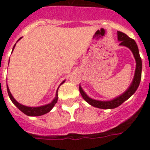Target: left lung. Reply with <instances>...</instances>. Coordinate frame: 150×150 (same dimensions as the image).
Segmentation results:
<instances>
[{
  "label": "left lung",
  "instance_id": "8db88e82",
  "mask_svg": "<svg viewBox=\"0 0 150 150\" xmlns=\"http://www.w3.org/2000/svg\"><path fill=\"white\" fill-rule=\"evenodd\" d=\"M117 39H118L119 41H121L120 45L125 46V47H128L132 51L133 54H134L135 61H136V68H135V76H134L132 83L130 87L128 88V90L125 93H124L121 96L117 97L116 99L110 100V101H99V100H95L89 98V96L85 93L84 91L82 90V89L80 86V93L83 97V99L87 103H89L90 105L95 107H98L100 109H114V108L119 107L125 100H128L130 96H132L133 94L135 93V92L136 91V89H138V87L139 86L140 81H141V77H142V60H141V57H140L139 48H138V46L135 43V41L133 39L128 37L125 33H123L121 32H117Z\"/></svg>",
  "mask_w": 150,
  "mask_h": 150
}]
</instances>
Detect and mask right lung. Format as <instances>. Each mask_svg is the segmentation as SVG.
<instances>
[{
    "label": "right lung",
    "instance_id": "add662e5",
    "mask_svg": "<svg viewBox=\"0 0 150 150\" xmlns=\"http://www.w3.org/2000/svg\"><path fill=\"white\" fill-rule=\"evenodd\" d=\"M15 47V46H14V47H13V50H14ZM63 82H62V83H63ZM62 83H61V84H62ZM7 89H8V96H9V97H10L11 100L12 101L13 103H14V104H15V106H16V107H17L20 110H21V111L23 112L25 114H26V115H28V116H41V115H43V114H47V113H48L49 111H50V110L54 107V105L56 104L57 102V91H58V89H57V91L56 97H55V99H54V100H53L50 103L44 105V106H42V107H26V106H24V105L20 104L19 103H18L17 101L14 99L12 95L11 94L8 86H7Z\"/></svg>",
    "mask_w": 150,
    "mask_h": 150
}]
</instances>
